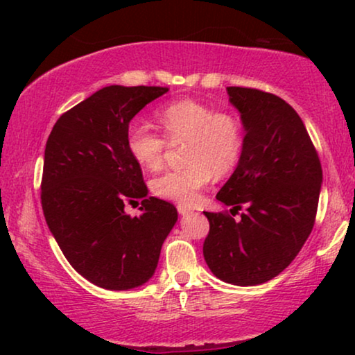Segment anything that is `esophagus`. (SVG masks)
<instances>
[{
	"mask_svg": "<svg viewBox=\"0 0 355 355\" xmlns=\"http://www.w3.org/2000/svg\"><path fill=\"white\" fill-rule=\"evenodd\" d=\"M178 211H179V215H187V213L192 211V208L184 205V203H178Z\"/></svg>",
	"mask_w": 355,
	"mask_h": 355,
	"instance_id": "34e87169",
	"label": "esophagus"
}]
</instances>
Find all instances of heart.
Segmentation results:
<instances>
[{"label": "heart", "mask_w": 355, "mask_h": 355, "mask_svg": "<svg viewBox=\"0 0 355 355\" xmlns=\"http://www.w3.org/2000/svg\"><path fill=\"white\" fill-rule=\"evenodd\" d=\"M157 119L169 144L186 142V166L155 178V196L179 203H193L213 174L225 176L239 163L245 142L244 125L232 111L215 110L196 100H181L164 106ZM164 138L144 125H130L125 139L128 152L139 166L157 171L163 166L168 147Z\"/></svg>", "instance_id": "obj_1"}]
</instances>
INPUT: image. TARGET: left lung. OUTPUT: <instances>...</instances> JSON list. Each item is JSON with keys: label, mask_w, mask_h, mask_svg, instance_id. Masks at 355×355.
Here are the masks:
<instances>
[{"label": "left lung", "mask_w": 355, "mask_h": 355, "mask_svg": "<svg viewBox=\"0 0 355 355\" xmlns=\"http://www.w3.org/2000/svg\"><path fill=\"white\" fill-rule=\"evenodd\" d=\"M245 129L244 152L216 198L242 207L241 220L226 211H203L210 231L203 257L211 273L236 286L273 279L307 241L317 216L322 164L302 119L268 92L227 87Z\"/></svg>", "instance_id": "8db88e82"}]
</instances>
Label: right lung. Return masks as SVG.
<instances>
[{
	"instance_id": "obj_1",
	"label": "right lung",
	"mask_w": 355,
	"mask_h": 355,
	"mask_svg": "<svg viewBox=\"0 0 355 355\" xmlns=\"http://www.w3.org/2000/svg\"><path fill=\"white\" fill-rule=\"evenodd\" d=\"M168 87H105L61 114L46 140L42 208L77 273L110 291L152 278L178 221L173 203L147 198L142 169L128 152L129 123ZM143 200V215L123 211Z\"/></svg>"
}]
</instances>
